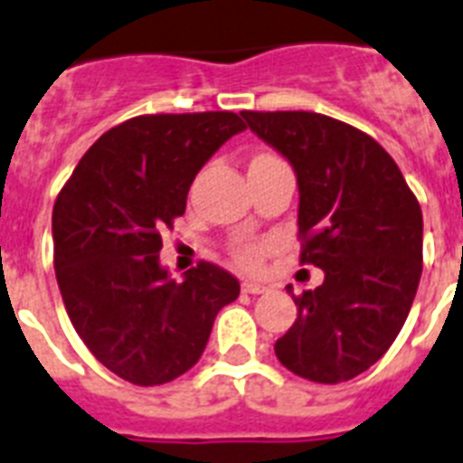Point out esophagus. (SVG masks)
Segmentation results:
<instances>
[{
  "label": "esophagus",
  "mask_w": 463,
  "mask_h": 463,
  "mask_svg": "<svg viewBox=\"0 0 463 463\" xmlns=\"http://www.w3.org/2000/svg\"><path fill=\"white\" fill-rule=\"evenodd\" d=\"M242 292H247V295H264L266 285H259V283H251V280H247V283H242Z\"/></svg>",
  "instance_id": "esophagus-1"
}]
</instances>
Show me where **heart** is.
<instances>
[{
    "label": "heart",
    "instance_id": "heart-1",
    "mask_svg": "<svg viewBox=\"0 0 463 463\" xmlns=\"http://www.w3.org/2000/svg\"><path fill=\"white\" fill-rule=\"evenodd\" d=\"M276 159V156H270V154H259L251 159V164H257V161H269ZM261 259H264V244H242L235 250V261H238L242 269H257L261 264Z\"/></svg>",
    "mask_w": 463,
    "mask_h": 463
}]
</instances>
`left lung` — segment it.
I'll return each mask as SVG.
<instances>
[{
    "label": "left lung",
    "mask_w": 463,
    "mask_h": 463,
    "mask_svg": "<svg viewBox=\"0 0 463 463\" xmlns=\"http://www.w3.org/2000/svg\"><path fill=\"white\" fill-rule=\"evenodd\" d=\"M242 118L295 168L299 261L326 273L317 290L292 295L297 321L278 337L276 356L307 381H352L388 352L414 304L423 269L419 199L392 156L347 123L314 111Z\"/></svg>",
    "instance_id": "8db88e82"
}]
</instances>
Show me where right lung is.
Segmentation results:
<instances>
[{"mask_svg":"<svg viewBox=\"0 0 463 463\" xmlns=\"http://www.w3.org/2000/svg\"><path fill=\"white\" fill-rule=\"evenodd\" d=\"M232 111L135 116L90 146L52 213L56 283L75 333L133 385H161L199 362L240 283L209 261L183 283L159 264L161 231L185 213L194 175L244 130Z\"/></svg>","mask_w":463,"mask_h":463,"instance_id":"add662e5","label":"right lung"}]
</instances>
